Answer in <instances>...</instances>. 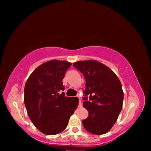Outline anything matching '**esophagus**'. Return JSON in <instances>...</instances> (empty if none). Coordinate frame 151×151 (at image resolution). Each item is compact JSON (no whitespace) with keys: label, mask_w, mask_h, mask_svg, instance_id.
Instances as JSON below:
<instances>
[{"label":"esophagus","mask_w":151,"mask_h":151,"mask_svg":"<svg viewBox=\"0 0 151 151\" xmlns=\"http://www.w3.org/2000/svg\"><path fill=\"white\" fill-rule=\"evenodd\" d=\"M82 104H83V103H82V101H81V99L79 98V104H78V106L79 107H81L82 106Z\"/></svg>","instance_id":"34e87169"}]
</instances>
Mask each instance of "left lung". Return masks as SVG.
I'll list each match as a JSON object with an SVG mask.
<instances>
[{
  "mask_svg": "<svg viewBox=\"0 0 151 151\" xmlns=\"http://www.w3.org/2000/svg\"><path fill=\"white\" fill-rule=\"evenodd\" d=\"M73 66L86 80L83 106L88 111V116L83 121V126L90 133L105 134L121 111L124 93L121 81L111 68L98 61H78Z\"/></svg>",
  "mask_w": 151,
  "mask_h": 151,
  "instance_id": "1",
  "label": "left lung"
}]
</instances>
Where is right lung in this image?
Returning a JSON list of instances; mask_svg holds the SVG:
<instances>
[{"label":"right lung","instance_id":"1","mask_svg":"<svg viewBox=\"0 0 151 151\" xmlns=\"http://www.w3.org/2000/svg\"><path fill=\"white\" fill-rule=\"evenodd\" d=\"M71 63L52 60L42 64L27 79L24 101L33 124L42 133L55 135L67 127L78 104L77 97L65 96L63 80Z\"/></svg>","mask_w":151,"mask_h":151}]
</instances>
